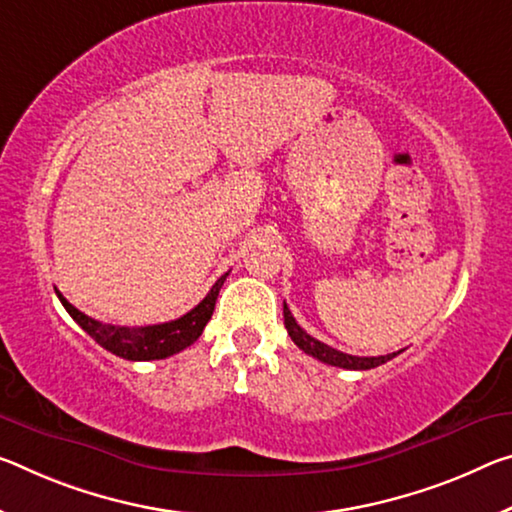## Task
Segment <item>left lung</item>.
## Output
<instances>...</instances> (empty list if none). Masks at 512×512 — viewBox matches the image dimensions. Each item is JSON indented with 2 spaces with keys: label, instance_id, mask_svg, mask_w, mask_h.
Wrapping results in <instances>:
<instances>
[{
  "label": "left lung",
  "instance_id": "left-lung-1",
  "mask_svg": "<svg viewBox=\"0 0 512 512\" xmlns=\"http://www.w3.org/2000/svg\"><path fill=\"white\" fill-rule=\"evenodd\" d=\"M282 312H285V328L289 332V337L294 339V344L300 348V351H305L307 355H312V358H316V360L332 364V367L367 371V369H373V367H380V364H385L387 360H392L401 353V351L399 353H387V355H378V358H358V355L342 353V351H337V348L319 342V339H314L312 335H307V332L298 326L294 316H291L287 303H285V307H282Z\"/></svg>",
  "mask_w": 512,
  "mask_h": 512
}]
</instances>
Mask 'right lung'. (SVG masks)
Returning a JSON list of instances; mask_svg holds the SVG:
<instances>
[{"label": "right lung", "mask_w": 512, "mask_h": 512, "mask_svg": "<svg viewBox=\"0 0 512 512\" xmlns=\"http://www.w3.org/2000/svg\"><path fill=\"white\" fill-rule=\"evenodd\" d=\"M227 273L221 275L214 282V287L209 289V294L200 300V303L193 307L191 312L175 321L166 323H154V326H141V328H127V326H111V323L95 321L84 312H79L75 305H70L66 298H63L61 291H56V296L66 307V312L75 319L81 330H86L97 344L107 348L113 355L125 360L143 362V360H164L170 355L184 351L186 346H191L196 339L202 335L207 321L212 319L214 305L218 298V291H221Z\"/></svg>", "instance_id": "add662e5"}]
</instances>
